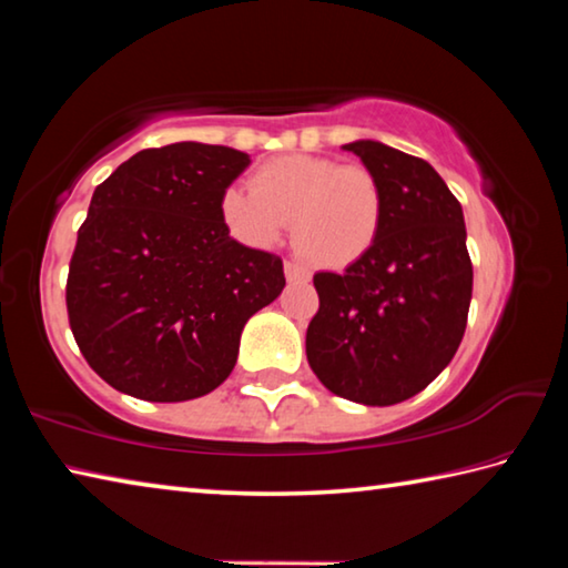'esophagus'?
Instances as JSON below:
<instances>
[{"label":"esophagus","mask_w":568,"mask_h":568,"mask_svg":"<svg viewBox=\"0 0 568 568\" xmlns=\"http://www.w3.org/2000/svg\"><path fill=\"white\" fill-rule=\"evenodd\" d=\"M285 277L291 283H307V281H311V271H307V267H303V265L293 263V261H285Z\"/></svg>","instance_id":"1"}]
</instances>
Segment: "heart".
<instances>
[{
    "mask_svg": "<svg viewBox=\"0 0 568 568\" xmlns=\"http://www.w3.org/2000/svg\"><path fill=\"white\" fill-rule=\"evenodd\" d=\"M250 187H227L220 213L233 235L267 247L293 223L301 253L325 267L358 263L383 225V190L365 165L315 155H283L257 168Z\"/></svg>",
    "mask_w": 568,
    "mask_h": 568,
    "instance_id": "1",
    "label": "heart"
}]
</instances>
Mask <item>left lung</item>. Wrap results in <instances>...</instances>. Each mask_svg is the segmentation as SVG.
<instances>
[{
    "label": "left lung",
    "mask_w": 568,
    "mask_h": 568,
    "mask_svg": "<svg viewBox=\"0 0 568 568\" xmlns=\"http://www.w3.org/2000/svg\"><path fill=\"white\" fill-rule=\"evenodd\" d=\"M378 178L376 245L343 273H315L307 363L331 393L365 406L416 396L466 333L474 265L464 210L426 160L373 140L345 145Z\"/></svg>",
    "instance_id": "left-lung-1"
}]
</instances>
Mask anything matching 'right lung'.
<instances>
[{"label":"right lung","instance_id":"obj_1","mask_svg":"<svg viewBox=\"0 0 568 568\" xmlns=\"http://www.w3.org/2000/svg\"><path fill=\"white\" fill-rule=\"evenodd\" d=\"M245 152L175 142L94 187L67 275V318L98 376L152 403L200 398L237 361L247 318L285 287L275 253L240 245L220 200Z\"/></svg>","mask_w":568,"mask_h":568}]
</instances>
